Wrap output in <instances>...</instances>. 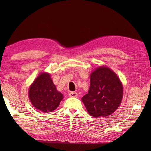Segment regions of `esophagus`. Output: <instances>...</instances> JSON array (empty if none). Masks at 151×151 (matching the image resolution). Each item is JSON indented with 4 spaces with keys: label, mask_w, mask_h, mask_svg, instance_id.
Listing matches in <instances>:
<instances>
[{
    "label": "esophagus",
    "mask_w": 151,
    "mask_h": 151,
    "mask_svg": "<svg viewBox=\"0 0 151 151\" xmlns=\"http://www.w3.org/2000/svg\"><path fill=\"white\" fill-rule=\"evenodd\" d=\"M69 96H70V97L76 98L77 96V93L76 92H70L69 93Z\"/></svg>",
    "instance_id": "esophagus-1"
}]
</instances>
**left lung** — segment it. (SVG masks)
I'll list each match as a JSON object with an SVG mask.
<instances>
[{"mask_svg":"<svg viewBox=\"0 0 151 151\" xmlns=\"http://www.w3.org/2000/svg\"><path fill=\"white\" fill-rule=\"evenodd\" d=\"M123 85L119 77L109 67L100 66L91 73L88 93L81 100L90 115L106 117L120 106Z\"/></svg>","mask_w":151,"mask_h":151,"instance_id":"8db88e82","label":"left lung"}]
</instances>
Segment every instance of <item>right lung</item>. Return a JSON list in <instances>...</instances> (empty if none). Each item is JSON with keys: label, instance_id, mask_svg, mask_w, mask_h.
I'll use <instances>...</instances> for the list:
<instances>
[{"label": "right lung", "instance_id": "add662e5", "mask_svg": "<svg viewBox=\"0 0 151 151\" xmlns=\"http://www.w3.org/2000/svg\"><path fill=\"white\" fill-rule=\"evenodd\" d=\"M28 96L35 109L46 113L57 109L63 98L53 84L51 76L45 72L40 73L31 84Z\"/></svg>", "mask_w": 151, "mask_h": 151}]
</instances>
